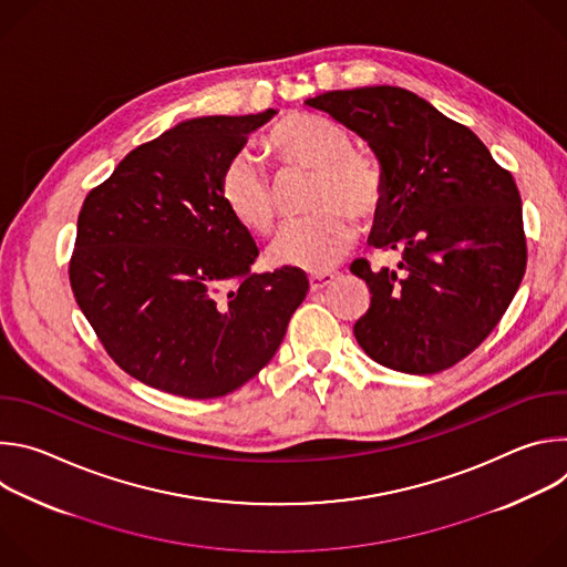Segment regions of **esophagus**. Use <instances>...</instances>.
Listing matches in <instances>:
<instances>
[{
	"label": "esophagus",
	"mask_w": 567,
	"mask_h": 567,
	"mask_svg": "<svg viewBox=\"0 0 567 567\" xmlns=\"http://www.w3.org/2000/svg\"><path fill=\"white\" fill-rule=\"evenodd\" d=\"M334 278H337V274H313V276H309V287H311V291H320V289H326L328 285H332L334 282Z\"/></svg>",
	"instance_id": "34e87169"
}]
</instances>
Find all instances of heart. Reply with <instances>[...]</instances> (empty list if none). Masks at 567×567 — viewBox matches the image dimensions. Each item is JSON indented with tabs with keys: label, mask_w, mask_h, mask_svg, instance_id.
Segmentation results:
<instances>
[{
	"label": "heart",
	"mask_w": 567,
	"mask_h": 567,
	"mask_svg": "<svg viewBox=\"0 0 567 567\" xmlns=\"http://www.w3.org/2000/svg\"><path fill=\"white\" fill-rule=\"evenodd\" d=\"M265 145L282 166L313 171L307 197L311 215L285 226L271 245V260L302 271L332 267L354 237L348 217L368 219L381 204V166L354 147L352 134L341 123L313 114H287L269 130ZM219 195L241 228L254 235L274 230L276 190L249 152L228 158L219 177Z\"/></svg>",
	"instance_id": "obj_1"
}]
</instances>
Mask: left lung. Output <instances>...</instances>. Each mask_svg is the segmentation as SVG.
<instances>
[{
    "label": "left lung",
    "instance_id": "1",
    "mask_svg": "<svg viewBox=\"0 0 567 567\" xmlns=\"http://www.w3.org/2000/svg\"><path fill=\"white\" fill-rule=\"evenodd\" d=\"M368 141L383 173L370 245L401 254V276L350 271L370 287L354 337L377 363L435 374L468 357L507 311L527 267L520 193L466 125L401 87L305 101Z\"/></svg>",
    "mask_w": 567,
    "mask_h": 567
}]
</instances>
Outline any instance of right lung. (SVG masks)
<instances>
[{
  "label": "right lung",
  "instance_id": "obj_1",
  "mask_svg": "<svg viewBox=\"0 0 567 567\" xmlns=\"http://www.w3.org/2000/svg\"><path fill=\"white\" fill-rule=\"evenodd\" d=\"M274 114L184 121L134 147L80 208L73 298L145 385L188 399L245 385L309 291L293 267L251 274L256 241L219 195L228 158Z\"/></svg>",
  "mask_w": 567,
  "mask_h": 567
}]
</instances>
